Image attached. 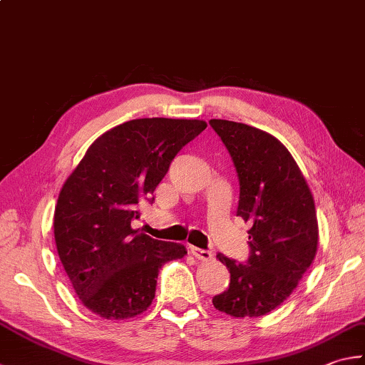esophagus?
I'll return each instance as SVG.
<instances>
[{"label": "esophagus", "instance_id": "34e87169", "mask_svg": "<svg viewBox=\"0 0 365 365\" xmlns=\"http://www.w3.org/2000/svg\"><path fill=\"white\" fill-rule=\"evenodd\" d=\"M192 256H194L197 260H202V262H208V260L212 259V252L206 251V250H200V247H190Z\"/></svg>", "mask_w": 365, "mask_h": 365}]
</instances>
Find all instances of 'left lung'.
Returning <instances> with one entry per match:
<instances>
[{"instance_id":"obj_1","label":"left lung","mask_w":365,"mask_h":365,"mask_svg":"<svg viewBox=\"0 0 365 365\" xmlns=\"http://www.w3.org/2000/svg\"><path fill=\"white\" fill-rule=\"evenodd\" d=\"M235 165L237 216L251 222L247 264L217 254L230 286L212 299L233 318L270 313L297 287L318 251V217L308 182L289 150L273 135L246 123L211 119Z\"/></svg>"}]
</instances>
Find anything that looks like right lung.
<instances>
[{
    "mask_svg": "<svg viewBox=\"0 0 365 365\" xmlns=\"http://www.w3.org/2000/svg\"><path fill=\"white\" fill-rule=\"evenodd\" d=\"M206 128L198 119H135L98 136L58 194L53 235L82 305L105 319H128L155 297L159 268L187 251L150 238L132 221L182 146Z\"/></svg>",
    "mask_w": 365,
    "mask_h": 365,
    "instance_id": "obj_1",
    "label": "right lung"
}]
</instances>
